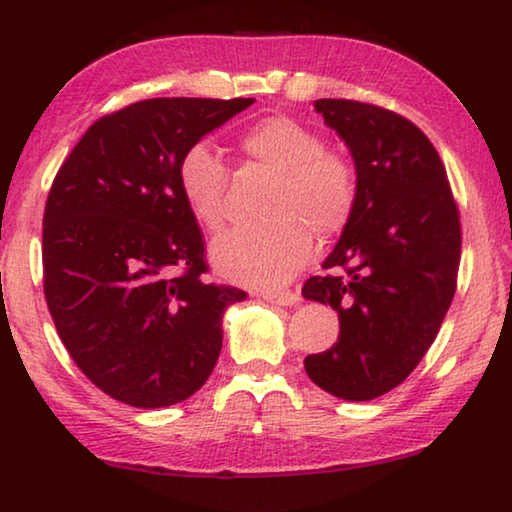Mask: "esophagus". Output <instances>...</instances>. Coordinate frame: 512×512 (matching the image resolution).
Segmentation results:
<instances>
[{
    "mask_svg": "<svg viewBox=\"0 0 512 512\" xmlns=\"http://www.w3.org/2000/svg\"><path fill=\"white\" fill-rule=\"evenodd\" d=\"M262 298L266 302H271V305H277V307H293V305H298V302H300V296H298V293H293V291L262 293Z\"/></svg>",
    "mask_w": 512,
    "mask_h": 512,
    "instance_id": "1",
    "label": "esophagus"
}]
</instances>
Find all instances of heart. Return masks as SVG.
<instances>
[{"label": "heart", "instance_id": "b5f03b06", "mask_svg": "<svg viewBox=\"0 0 512 512\" xmlns=\"http://www.w3.org/2000/svg\"><path fill=\"white\" fill-rule=\"evenodd\" d=\"M248 160L277 173L271 216L255 228H230L210 246V262L225 280L253 289L287 284L316 250L320 237L348 228L359 201L357 171L343 155L325 151L316 131L289 117H268L239 137ZM228 169L210 144L198 142L178 162V189L189 214L219 228Z\"/></svg>", "mask_w": 512, "mask_h": 512}]
</instances>
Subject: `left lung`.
Returning a JSON list of instances; mask_svg holds the SVG:
<instances>
[{"mask_svg": "<svg viewBox=\"0 0 512 512\" xmlns=\"http://www.w3.org/2000/svg\"><path fill=\"white\" fill-rule=\"evenodd\" d=\"M314 110L341 137L359 180L357 210L307 300L339 314V341L309 354L316 386L350 402L393 391L431 348L456 291L461 221L436 149L391 110L318 99Z\"/></svg>", "mask_w": 512, "mask_h": 512, "instance_id": "1", "label": "left lung"}]
</instances>
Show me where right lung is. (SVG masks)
Returning a JSON list of instances; mask_svg holds the SVG:
<instances>
[{"instance_id":"1","label":"right lung","mask_w":512,"mask_h":512,"mask_svg":"<svg viewBox=\"0 0 512 512\" xmlns=\"http://www.w3.org/2000/svg\"><path fill=\"white\" fill-rule=\"evenodd\" d=\"M253 101H137L94 121L51 185L49 314L76 366L119 402L162 409L194 395L219 359L225 309L246 300L203 282V237L178 162Z\"/></svg>"}]
</instances>
